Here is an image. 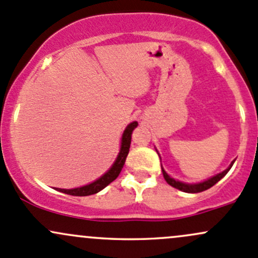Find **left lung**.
<instances>
[{"label":"left lung","mask_w":258,"mask_h":258,"mask_svg":"<svg viewBox=\"0 0 258 258\" xmlns=\"http://www.w3.org/2000/svg\"><path fill=\"white\" fill-rule=\"evenodd\" d=\"M235 162V161H234ZM234 162H232L231 164H230V167L227 168V169H225L224 172L219 173L218 175H215V177L208 179V180L203 181V183H199V184H185V183H180V181L178 180H174L173 178H170L169 175L167 174V173L164 172V169L162 168V172H163V177L165 179V181H167L169 185H172L173 188H177L179 190L181 191H185V193H200V191H204L207 190V189L211 188L213 185H215L216 183H218L219 180H220L221 178H224L225 175H226V173L229 172L230 168L232 167V164H234Z\"/></svg>","instance_id":"8db88e82"}]
</instances>
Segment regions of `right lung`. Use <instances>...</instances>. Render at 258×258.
Here are the masks:
<instances>
[{
  "instance_id": "right-lung-1",
  "label": "right lung",
  "mask_w": 258,
  "mask_h": 258,
  "mask_svg": "<svg viewBox=\"0 0 258 258\" xmlns=\"http://www.w3.org/2000/svg\"><path fill=\"white\" fill-rule=\"evenodd\" d=\"M138 126L136 121L130 123L127 126V128L124 130L123 135H122V142H121V150L120 153H118L117 159L115 161V163L112 164V167L110 168L108 172L105 173L101 178H99L97 180H95L94 183L89 184V185L81 186V188H75V189H56L58 191H61V193L74 195V197H86V195H93L96 194L97 191L102 190L105 186H107L111 181L115 180L116 178L118 177V174L121 173L122 168H123L124 162H126L127 154L130 152V145H131V136L134 130Z\"/></svg>"
}]
</instances>
